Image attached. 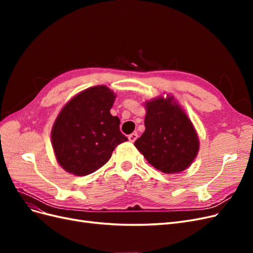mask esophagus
I'll return each instance as SVG.
<instances>
[{
  "instance_id": "1",
  "label": "esophagus",
  "mask_w": 253,
  "mask_h": 253,
  "mask_svg": "<svg viewBox=\"0 0 253 253\" xmlns=\"http://www.w3.org/2000/svg\"><path fill=\"white\" fill-rule=\"evenodd\" d=\"M137 138H138V134L137 133H132L131 135H128V140L131 142H134Z\"/></svg>"
}]
</instances>
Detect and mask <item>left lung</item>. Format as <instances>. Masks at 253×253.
Returning a JSON list of instances; mask_svg holds the SVG:
<instances>
[{"instance_id":"1","label":"left lung","mask_w":253,"mask_h":253,"mask_svg":"<svg viewBox=\"0 0 253 253\" xmlns=\"http://www.w3.org/2000/svg\"><path fill=\"white\" fill-rule=\"evenodd\" d=\"M172 100L158 98L147 103L145 131L135 141L145 159L167 174L187 169L200 145L192 122Z\"/></svg>"}]
</instances>
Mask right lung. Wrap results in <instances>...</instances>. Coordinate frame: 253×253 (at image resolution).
Here are the masks:
<instances>
[{"mask_svg": "<svg viewBox=\"0 0 253 253\" xmlns=\"http://www.w3.org/2000/svg\"><path fill=\"white\" fill-rule=\"evenodd\" d=\"M113 91L94 86L75 96L60 112L51 131L58 163L67 172L84 176L109 162L114 149L127 140L120 120L110 112Z\"/></svg>", "mask_w": 253, "mask_h": 253, "instance_id": "add662e5", "label": "right lung"}]
</instances>
